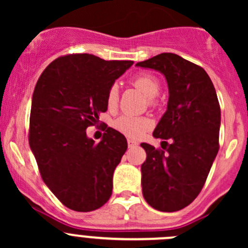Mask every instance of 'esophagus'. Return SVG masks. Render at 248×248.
Returning a JSON list of instances; mask_svg holds the SVG:
<instances>
[{
	"mask_svg": "<svg viewBox=\"0 0 248 248\" xmlns=\"http://www.w3.org/2000/svg\"><path fill=\"white\" fill-rule=\"evenodd\" d=\"M137 145H138V142H137L136 140L128 139V147H134V146H137Z\"/></svg>",
	"mask_w": 248,
	"mask_h": 248,
	"instance_id": "esophagus-1",
	"label": "esophagus"
}]
</instances>
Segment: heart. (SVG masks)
I'll use <instances>...</instances> for the list:
<instances>
[{"mask_svg": "<svg viewBox=\"0 0 248 248\" xmlns=\"http://www.w3.org/2000/svg\"><path fill=\"white\" fill-rule=\"evenodd\" d=\"M132 84L134 85V87L140 90L149 99L155 98L159 91L158 79L151 74H139L132 80ZM117 102H119V89H117L116 85H112L107 93V107H108V109L112 110L116 108ZM114 127L116 131L129 137V138H139L145 132L151 128L152 121L147 117L122 115L119 119L115 120Z\"/></svg>", "mask_w": 248, "mask_h": 248, "instance_id": "obj_1", "label": "heart"}]
</instances>
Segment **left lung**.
<instances>
[{"label": "left lung", "mask_w": 248, "mask_h": 248, "mask_svg": "<svg viewBox=\"0 0 248 248\" xmlns=\"http://www.w3.org/2000/svg\"><path fill=\"white\" fill-rule=\"evenodd\" d=\"M137 67L159 72L168 82L167 111L154 131L162 149L141 142L142 196L158 211L174 212L201 193L218 152L221 108L211 79L202 67L163 52Z\"/></svg>", "instance_id": "1"}]
</instances>
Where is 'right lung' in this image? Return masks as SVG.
Returning <instances> with one entry per match:
<instances>
[{
    "label": "right lung",
    "instance_id": "obj_1",
    "mask_svg": "<svg viewBox=\"0 0 248 248\" xmlns=\"http://www.w3.org/2000/svg\"><path fill=\"white\" fill-rule=\"evenodd\" d=\"M133 61L73 54L52 61L34 87L29 142L44 184L68 209L89 212L109 201L127 140L107 128L98 144L87 127L107 111V93Z\"/></svg>",
    "mask_w": 248,
    "mask_h": 248
}]
</instances>
